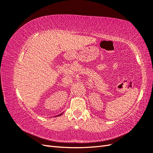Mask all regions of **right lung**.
Returning <instances> with one entry per match:
<instances>
[{
    "label": "right lung",
    "instance_id": "right-lung-1",
    "mask_svg": "<svg viewBox=\"0 0 153 153\" xmlns=\"http://www.w3.org/2000/svg\"><path fill=\"white\" fill-rule=\"evenodd\" d=\"M62 114H62H59V115H57V116H60V115H61Z\"/></svg>",
    "mask_w": 153,
    "mask_h": 153
}]
</instances>
